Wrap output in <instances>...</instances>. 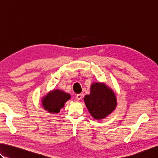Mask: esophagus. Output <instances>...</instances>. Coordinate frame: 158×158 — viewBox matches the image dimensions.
I'll return each instance as SVG.
<instances>
[{
    "instance_id": "1",
    "label": "esophagus",
    "mask_w": 158,
    "mask_h": 158,
    "mask_svg": "<svg viewBox=\"0 0 158 158\" xmlns=\"http://www.w3.org/2000/svg\"><path fill=\"white\" fill-rule=\"evenodd\" d=\"M76 98H77V100H81L82 98V94H77Z\"/></svg>"
}]
</instances>
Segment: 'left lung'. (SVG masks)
I'll return each instance as SVG.
<instances>
[{"label": "left lung", "instance_id": "1", "mask_svg": "<svg viewBox=\"0 0 158 158\" xmlns=\"http://www.w3.org/2000/svg\"><path fill=\"white\" fill-rule=\"evenodd\" d=\"M89 113L96 119H102L111 113L117 106L115 93L104 83H94L90 94L84 97Z\"/></svg>", "mask_w": 158, "mask_h": 158}]
</instances>
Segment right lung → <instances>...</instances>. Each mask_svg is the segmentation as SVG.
Wrapping results in <instances>:
<instances>
[{
    "label": "right lung",
    "instance_id": "add662e5",
    "mask_svg": "<svg viewBox=\"0 0 158 158\" xmlns=\"http://www.w3.org/2000/svg\"><path fill=\"white\" fill-rule=\"evenodd\" d=\"M70 98V95L60 89L49 92L42 98V105L44 109L51 113H58L65 102Z\"/></svg>",
    "mask_w": 158,
    "mask_h": 158
}]
</instances>
